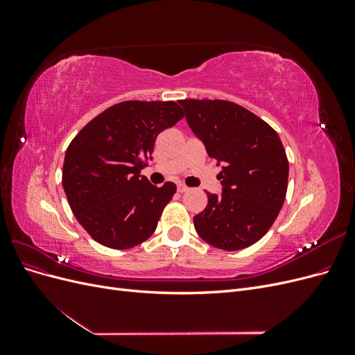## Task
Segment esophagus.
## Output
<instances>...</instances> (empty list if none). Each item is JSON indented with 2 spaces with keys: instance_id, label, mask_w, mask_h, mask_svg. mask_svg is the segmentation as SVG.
<instances>
[{
  "instance_id": "34e87169",
  "label": "esophagus",
  "mask_w": 355,
  "mask_h": 355,
  "mask_svg": "<svg viewBox=\"0 0 355 355\" xmlns=\"http://www.w3.org/2000/svg\"><path fill=\"white\" fill-rule=\"evenodd\" d=\"M189 188L188 187H185V185H182V184H179L178 185V192H180V194H182V192H187Z\"/></svg>"
}]
</instances>
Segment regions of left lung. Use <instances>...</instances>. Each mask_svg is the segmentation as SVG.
Returning a JSON list of instances; mask_svg holds the SVG:
<instances>
[{
	"instance_id": "1",
	"label": "left lung",
	"mask_w": 355,
	"mask_h": 355,
	"mask_svg": "<svg viewBox=\"0 0 355 355\" xmlns=\"http://www.w3.org/2000/svg\"><path fill=\"white\" fill-rule=\"evenodd\" d=\"M187 123L222 164V194L207 192V207L194 227L207 244L241 250L272 227L287 192L288 161L274 128L243 106L227 101H179Z\"/></svg>"
}]
</instances>
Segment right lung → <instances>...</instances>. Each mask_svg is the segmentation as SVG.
Instances as JSON below:
<instances>
[{
    "label": "right lung",
    "mask_w": 355,
    "mask_h": 355,
    "mask_svg": "<svg viewBox=\"0 0 355 355\" xmlns=\"http://www.w3.org/2000/svg\"><path fill=\"white\" fill-rule=\"evenodd\" d=\"M184 118L176 102L127 101L103 111L69 144L62 184L75 218L90 237L124 250L154 234L173 182L157 188L141 170L157 136Z\"/></svg>",
    "instance_id": "right-lung-1"
}]
</instances>
